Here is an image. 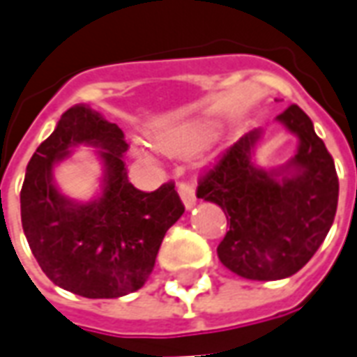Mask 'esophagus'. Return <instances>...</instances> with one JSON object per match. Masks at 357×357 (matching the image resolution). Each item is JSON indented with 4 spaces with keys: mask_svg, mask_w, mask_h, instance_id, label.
<instances>
[{
    "mask_svg": "<svg viewBox=\"0 0 357 357\" xmlns=\"http://www.w3.org/2000/svg\"><path fill=\"white\" fill-rule=\"evenodd\" d=\"M178 193L187 208H191L195 202H197V197H195V187L191 185V183H187V181H179Z\"/></svg>",
    "mask_w": 357,
    "mask_h": 357,
    "instance_id": "1",
    "label": "esophagus"
}]
</instances>
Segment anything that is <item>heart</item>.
<instances>
[{"mask_svg": "<svg viewBox=\"0 0 357 357\" xmlns=\"http://www.w3.org/2000/svg\"><path fill=\"white\" fill-rule=\"evenodd\" d=\"M212 137H214V128L208 124L181 126L176 130L158 133L156 145L170 155H187L206 145Z\"/></svg>", "mask_w": 357, "mask_h": 357, "instance_id": "1", "label": "heart"}]
</instances>
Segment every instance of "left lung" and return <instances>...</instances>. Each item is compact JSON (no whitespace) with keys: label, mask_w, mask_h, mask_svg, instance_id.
<instances>
[{"label":"left lung","mask_w":357,"mask_h":357,"mask_svg":"<svg viewBox=\"0 0 357 357\" xmlns=\"http://www.w3.org/2000/svg\"><path fill=\"white\" fill-rule=\"evenodd\" d=\"M298 135V151L283 168L266 172L252 164L260 132L225 149L199 179L197 197L222 206L229 229L218 245L220 262L252 281L294 275L327 237L338 202L335 162L314 124L298 105L277 116Z\"/></svg>","instance_id":"1"}]
</instances>
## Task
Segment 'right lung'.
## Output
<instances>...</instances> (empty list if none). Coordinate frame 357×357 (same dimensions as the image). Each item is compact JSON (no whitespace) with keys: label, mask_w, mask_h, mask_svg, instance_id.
<instances>
[{"label":"right lung","mask_w":357,"mask_h":357,"mask_svg":"<svg viewBox=\"0 0 357 357\" xmlns=\"http://www.w3.org/2000/svg\"><path fill=\"white\" fill-rule=\"evenodd\" d=\"M82 142L99 148L105 164L103 193L91 203L68 202L52 185V166ZM126 151L116 124L74 105L36 149L20 189L22 229L40 268L57 287L86 298H118L141 289L164 235L185 212L174 181L151 193L130 183Z\"/></svg>","instance_id":"right-lung-1"}]
</instances>
